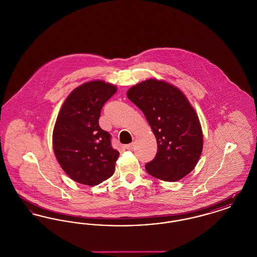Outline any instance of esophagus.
Segmentation results:
<instances>
[{
    "instance_id": "obj_1",
    "label": "esophagus",
    "mask_w": 257,
    "mask_h": 257,
    "mask_svg": "<svg viewBox=\"0 0 257 257\" xmlns=\"http://www.w3.org/2000/svg\"><path fill=\"white\" fill-rule=\"evenodd\" d=\"M135 145L134 143H132V144H129V145H127L126 147H125V148L127 149V150H132L133 148H134Z\"/></svg>"
}]
</instances>
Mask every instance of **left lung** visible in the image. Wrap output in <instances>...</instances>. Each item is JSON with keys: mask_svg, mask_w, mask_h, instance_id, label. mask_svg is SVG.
Wrapping results in <instances>:
<instances>
[{"mask_svg": "<svg viewBox=\"0 0 257 257\" xmlns=\"http://www.w3.org/2000/svg\"><path fill=\"white\" fill-rule=\"evenodd\" d=\"M127 97L147 117L157 141V154L146 165L160 180L175 182L196 167L203 136L196 110L176 86L149 79L127 91Z\"/></svg>", "mask_w": 257, "mask_h": 257, "instance_id": "8db88e82", "label": "left lung"}]
</instances>
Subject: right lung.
Listing matches in <instances>:
<instances>
[{"instance_id":"1","label":"right lung","mask_w":257,"mask_h":257,"mask_svg":"<svg viewBox=\"0 0 257 257\" xmlns=\"http://www.w3.org/2000/svg\"><path fill=\"white\" fill-rule=\"evenodd\" d=\"M116 86L91 81L78 86L65 99L53 131V148L62 170L78 183L94 186L114 172L119 152L110 135L101 129L102 107Z\"/></svg>"}]
</instances>
